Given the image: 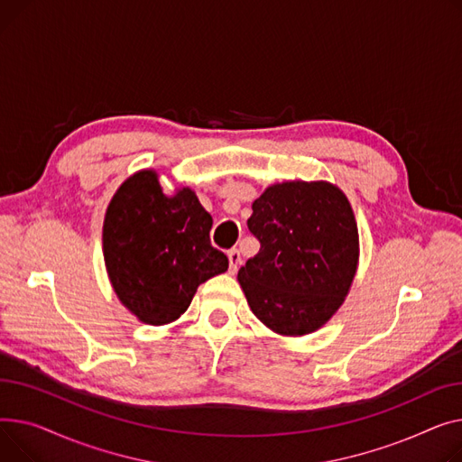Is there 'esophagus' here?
Here are the masks:
<instances>
[{
  "instance_id": "1",
  "label": "esophagus",
  "mask_w": 462,
  "mask_h": 462,
  "mask_svg": "<svg viewBox=\"0 0 462 462\" xmlns=\"http://www.w3.org/2000/svg\"><path fill=\"white\" fill-rule=\"evenodd\" d=\"M227 257H229V273L231 274H235L236 270H238V266H240V263H242V259H240V252L238 250H229L227 252Z\"/></svg>"
}]
</instances>
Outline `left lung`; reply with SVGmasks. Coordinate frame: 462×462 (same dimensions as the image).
I'll return each instance as SVG.
<instances>
[{
  "instance_id": "left-lung-1",
  "label": "left lung",
  "mask_w": 462,
  "mask_h": 462,
  "mask_svg": "<svg viewBox=\"0 0 462 462\" xmlns=\"http://www.w3.org/2000/svg\"><path fill=\"white\" fill-rule=\"evenodd\" d=\"M250 233L261 248L238 270L255 317L282 336L315 332L343 304L358 264L350 203L330 182L266 188L252 205Z\"/></svg>"
}]
</instances>
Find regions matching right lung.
Wrapping results in <instances>:
<instances>
[{"label": "right lung", "mask_w": 462, "mask_h": 462, "mask_svg": "<svg viewBox=\"0 0 462 462\" xmlns=\"http://www.w3.org/2000/svg\"><path fill=\"white\" fill-rule=\"evenodd\" d=\"M210 214L189 188L164 196L154 171L126 179L106 210L102 244L119 300L142 322L179 319L198 287L229 266L210 244Z\"/></svg>", "instance_id": "obj_1"}]
</instances>
